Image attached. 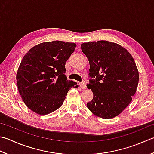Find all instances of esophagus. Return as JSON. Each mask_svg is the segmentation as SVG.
Listing matches in <instances>:
<instances>
[{
    "instance_id": "1",
    "label": "esophagus",
    "mask_w": 154,
    "mask_h": 154,
    "mask_svg": "<svg viewBox=\"0 0 154 154\" xmlns=\"http://www.w3.org/2000/svg\"><path fill=\"white\" fill-rule=\"evenodd\" d=\"M80 87L81 89H85L87 88V86H86V82L85 81H82V82L80 83Z\"/></svg>"
}]
</instances>
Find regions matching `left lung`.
Listing matches in <instances>:
<instances>
[{"label":"left lung","instance_id":"1","mask_svg":"<svg viewBox=\"0 0 154 154\" xmlns=\"http://www.w3.org/2000/svg\"><path fill=\"white\" fill-rule=\"evenodd\" d=\"M81 51L89 60L87 88L93 93L87 103L95 116L111 119L118 116L132 100L139 73L134 59L125 48L107 41L84 43Z\"/></svg>","mask_w":154,"mask_h":154}]
</instances>
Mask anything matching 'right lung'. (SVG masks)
<instances>
[{
    "label": "right lung",
    "instance_id": "1",
    "mask_svg": "<svg viewBox=\"0 0 154 154\" xmlns=\"http://www.w3.org/2000/svg\"><path fill=\"white\" fill-rule=\"evenodd\" d=\"M76 44L55 41L38 44L21 61L17 74L24 103L39 115H47L61 106L69 89L77 87L65 76V63Z\"/></svg>",
    "mask_w": 154,
    "mask_h": 154
}]
</instances>
